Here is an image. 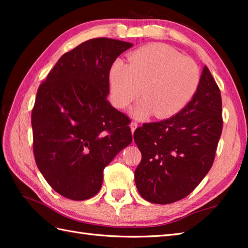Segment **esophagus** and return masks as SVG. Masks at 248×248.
I'll return each mask as SVG.
<instances>
[{
    "instance_id": "1",
    "label": "esophagus",
    "mask_w": 248,
    "mask_h": 248,
    "mask_svg": "<svg viewBox=\"0 0 248 248\" xmlns=\"http://www.w3.org/2000/svg\"><path fill=\"white\" fill-rule=\"evenodd\" d=\"M138 123H135V121H132V123L130 124V128H131V131H132V133H134V131H135V129L138 128Z\"/></svg>"
}]
</instances>
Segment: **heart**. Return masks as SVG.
I'll return each mask as SVG.
<instances>
[{"mask_svg": "<svg viewBox=\"0 0 248 248\" xmlns=\"http://www.w3.org/2000/svg\"><path fill=\"white\" fill-rule=\"evenodd\" d=\"M110 100L117 108H127L139 99L133 115L157 118L179 114L191 102L200 83L196 62L163 44H150L133 51L128 64L116 61L108 71ZM143 89L141 90V88Z\"/></svg>", "mask_w": 248, "mask_h": 248, "instance_id": "obj_1", "label": "heart"}]
</instances>
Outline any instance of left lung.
I'll list each match as a JSON object with an SVG mask.
<instances>
[{
    "label": "left lung",
    "mask_w": 248,
    "mask_h": 248,
    "mask_svg": "<svg viewBox=\"0 0 248 248\" xmlns=\"http://www.w3.org/2000/svg\"><path fill=\"white\" fill-rule=\"evenodd\" d=\"M223 130L222 96L207 66L196 93L180 113L134 132L141 154L135 184L147 202H178L202 182L214 162Z\"/></svg>",
    "instance_id": "obj_1"
}]
</instances>
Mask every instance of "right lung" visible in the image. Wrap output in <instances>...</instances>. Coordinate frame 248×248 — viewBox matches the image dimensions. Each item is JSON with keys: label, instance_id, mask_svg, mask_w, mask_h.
Returning a JSON list of instances; mask_svg holds the SVG:
<instances>
[{"label": "right lung", "instance_id": "1", "mask_svg": "<svg viewBox=\"0 0 248 248\" xmlns=\"http://www.w3.org/2000/svg\"><path fill=\"white\" fill-rule=\"evenodd\" d=\"M132 46L105 37L84 41L62 55L39 85L31 109L34 156L62 196H94L105 166L132 143L130 118L108 101L109 68Z\"/></svg>", "mask_w": 248, "mask_h": 248}]
</instances>
